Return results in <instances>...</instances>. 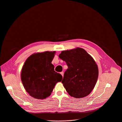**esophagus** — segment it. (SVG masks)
Masks as SVG:
<instances>
[{
	"label": "esophagus",
	"mask_w": 122,
	"mask_h": 122,
	"mask_svg": "<svg viewBox=\"0 0 122 122\" xmlns=\"http://www.w3.org/2000/svg\"><path fill=\"white\" fill-rule=\"evenodd\" d=\"M61 76H63V75H64V72H63V71H61Z\"/></svg>",
	"instance_id": "esophagus-1"
}]
</instances>
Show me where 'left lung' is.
Here are the masks:
<instances>
[{
  "label": "left lung",
  "instance_id": "1",
  "mask_svg": "<svg viewBox=\"0 0 122 122\" xmlns=\"http://www.w3.org/2000/svg\"><path fill=\"white\" fill-rule=\"evenodd\" d=\"M59 56L68 67L61 81L66 91L77 99L88 95L99 76L98 67L93 58L80 47L62 51Z\"/></svg>",
  "mask_w": 122,
  "mask_h": 122
}]
</instances>
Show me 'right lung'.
Segmentation results:
<instances>
[{
    "mask_svg": "<svg viewBox=\"0 0 122 122\" xmlns=\"http://www.w3.org/2000/svg\"><path fill=\"white\" fill-rule=\"evenodd\" d=\"M55 53V51H45L33 54L22 68V83L26 92L35 99L43 100L49 97L56 84L62 79L51 63Z\"/></svg>",
    "mask_w": 122,
    "mask_h": 122,
    "instance_id": "1",
    "label": "right lung"
}]
</instances>
